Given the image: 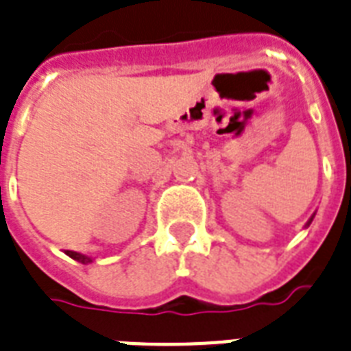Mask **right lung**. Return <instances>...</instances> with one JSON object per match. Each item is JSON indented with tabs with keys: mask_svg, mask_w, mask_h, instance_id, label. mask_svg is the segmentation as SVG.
<instances>
[{
	"mask_svg": "<svg viewBox=\"0 0 351 351\" xmlns=\"http://www.w3.org/2000/svg\"><path fill=\"white\" fill-rule=\"evenodd\" d=\"M67 254H69V256H71V258H75V260H78V262H82V263H86V262H91V260H89L88 256H82V254H78V252L67 251Z\"/></svg>",
	"mask_w": 351,
	"mask_h": 351,
	"instance_id": "1",
	"label": "right lung"
}]
</instances>
